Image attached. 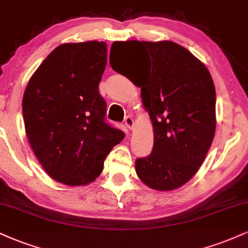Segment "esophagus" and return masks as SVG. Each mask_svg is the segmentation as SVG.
<instances>
[{
    "label": "esophagus",
    "instance_id": "esophagus-1",
    "mask_svg": "<svg viewBox=\"0 0 248 248\" xmlns=\"http://www.w3.org/2000/svg\"><path fill=\"white\" fill-rule=\"evenodd\" d=\"M124 124H126V126L129 128V129H133V127H134V119L132 118V116H130V115L126 116V119H124Z\"/></svg>",
    "mask_w": 248,
    "mask_h": 248
}]
</instances>
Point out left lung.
I'll return each mask as SVG.
<instances>
[{
    "label": "left lung",
    "instance_id": "1",
    "mask_svg": "<svg viewBox=\"0 0 248 248\" xmlns=\"http://www.w3.org/2000/svg\"><path fill=\"white\" fill-rule=\"evenodd\" d=\"M127 46L147 53L145 69L130 80L141 88L143 106L154 128L153 153L136 159V173L155 190L177 189L199 171L213 143L216 129L213 78L198 58L173 41L112 45L113 48ZM109 63L121 74L111 58Z\"/></svg>",
    "mask_w": 248,
    "mask_h": 248
}]
</instances>
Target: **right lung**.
I'll list each match as a JSON object with an SVG mask.
<instances>
[{
	"label": "right lung",
	"mask_w": 248,
	"mask_h": 248,
	"mask_svg": "<svg viewBox=\"0 0 248 248\" xmlns=\"http://www.w3.org/2000/svg\"><path fill=\"white\" fill-rule=\"evenodd\" d=\"M104 41L62 44L26 85L23 118L30 145L47 174L67 186L95 180L124 133L105 122L99 82L106 68Z\"/></svg>",
	"instance_id": "add662e5"
}]
</instances>
